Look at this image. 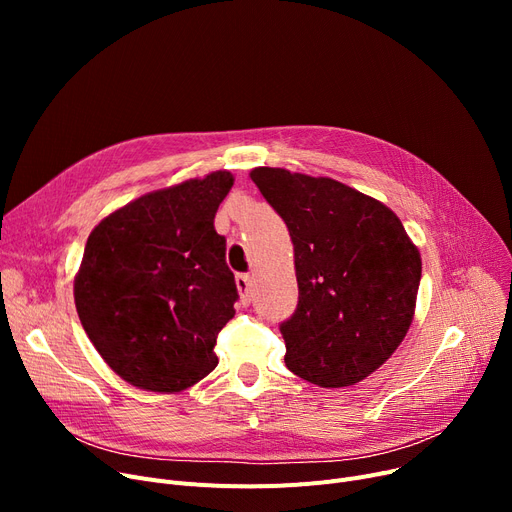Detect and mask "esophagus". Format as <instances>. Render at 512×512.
<instances>
[{
    "instance_id": "34e87169",
    "label": "esophagus",
    "mask_w": 512,
    "mask_h": 512,
    "mask_svg": "<svg viewBox=\"0 0 512 512\" xmlns=\"http://www.w3.org/2000/svg\"><path fill=\"white\" fill-rule=\"evenodd\" d=\"M236 286H238L242 303H249L251 301V276L249 274H238L236 276Z\"/></svg>"
}]
</instances>
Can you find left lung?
Returning a JSON list of instances; mask_svg holds the SVG:
<instances>
[{
    "label": "left lung",
    "instance_id": "obj_1",
    "mask_svg": "<svg viewBox=\"0 0 512 512\" xmlns=\"http://www.w3.org/2000/svg\"><path fill=\"white\" fill-rule=\"evenodd\" d=\"M251 180L284 220L299 303L282 321L284 363L321 388L365 380L407 336L421 257L384 203L332 178L255 168Z\"/></svg>",
    "mask_w": 512,
    "mask_h": 512
}]
</instances>
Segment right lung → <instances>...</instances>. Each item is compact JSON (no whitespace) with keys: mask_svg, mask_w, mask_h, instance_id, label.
<instances>
[{"mask_svg":"<svg viewBox=\"0 0 512 512\" xmlns=\"http://www.w3.org/2000/svg\"><path fill=\"white\" fill-rule=\"evenodd\" d=\"M230 172L155 191L89 234L74 303L103 361L128 384L180 392L218 365V334L238 290L213 218Z\"/></svg>","mask_w":512,"mask_h":512,"instance_id":"add662e5","label":"right lung"}]
</instances>
